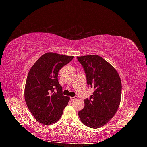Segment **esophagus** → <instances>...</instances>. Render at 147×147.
Here are the masks:
<instances>
[{
    "label": "esophagus",
    "instance_id": "esophagus-1",
    "mask_svg": "<svg viewBox=\"0 0 147 147\" xmlns=\"http://www.w3.org/2000/svg\"><path fill=\"white\" fill-rule=\"evenodd\" d=\"M78 98V96H74V97H71V100L72 101H74V100H76Z\"/></svg>",
    "mask_w": 147,
    "mask_h": 147
}]
</instances>
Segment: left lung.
<instances>
[{
  "label": "left lung",
  "mask_w": 147,
  "mask_h": 147,
  "mask_svg": "<svg viewBox=\"0 0 147 147\" xmlns=\"http://www.w3.org/2000/svg\"><path fill=\"white\" fill-rule=\"evenodd\" d=\"M83 67L88 85L95 91L84 100L85 107L79 111L81 121L92 128H99L116 113L121 98L122 85L117 71L97 55L77 57Z\"/></svg>",
  "instance_id": "obj_1"
}]
</instances>
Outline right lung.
Instances as JSON below:
<instances>
[{"label": "right lung", "mask_w": 147, "mask_h": 147, "mask_svg": "<svg viewBox=\"0 0 147 147\" xmlns=\"http://www.w3.org/2000/svg\"><path fill=\"white\" fill-rule=\"evenodd\" d=\"M73 58L74 56L45 53L28 74L24 98L34 117L42 124L50 125L57 122L69 101V96L62 94L57 76L59 71Z\"/></svg>", "instance_id": "add662e5"}]
</instances>
